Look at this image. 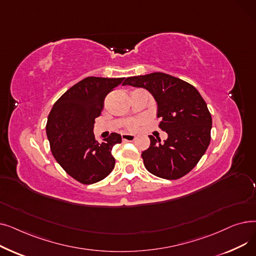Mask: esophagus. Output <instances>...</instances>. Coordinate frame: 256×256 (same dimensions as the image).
Listing matches in <instances>:
<instances>
[{
    "label": "esophagus",
    "instance_id": "1",
    "mask_svg": "<svg viewBox=\"0 0 256 256\" xmlns=\"http://www.w3.org/2000/svg\"><path fill=\"white\" fill-rule=\"evenodd\" d=\"M121 138H122L124 141H128V142H132L136 139V136L132 135V134H126V132H124L121 134Z\"/></svg>",
    "mask_w": 256,
    "mask_h": 256
}]
</instances>
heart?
<instances>
[{
  "mask_svg": "<svg viewBox=\"0 0 256 256\" xmlns=\"http://www.w3.org/2000/svg\"><path fill=\"white\" fill-rule=\"evenodd\" d=\"M141 121H142V119H132V120H130L126 124V128H128V130L136 128V126L141 122Z\"/></svg>",
  "mask_w": 256,
  "mask_h": 256,
  "instance_id": "1",
  "label": "heart"
}]
</instances>
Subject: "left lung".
I'll list each match as a JSON object with an SVG mask.
<instances>
[{"label":"left lung","instance_id":"left-lung-1","mask_svg":"<svg viewBox=\"0 0 256 256\" xmlns=\"http://www.w3.org/2000/svg\"><path fill=\"white\" fill-rule=\"evenodd\" d=\"M122 85L144 88L152 94L160 118L158 128L168 134L164 142L150 136V146L142 152L145 168L165 180L189 173L210 142L212 116L198 90L164 72L130 76Z\"/></svg>","mask_w":256,"mask_h":256}]
</instances>
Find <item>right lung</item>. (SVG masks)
Segmentation results:
<instances>
[{
    "label": "right lung",
    "instance_id": "1",
    "mask_svg": "<svg viewBox=\"0 0 256 256\" xmlns=\"http://www.w3.org/2000/svg\"><path fill=\"white\" fill-rule=\"evenodd\" d=\"M124 80L85 78L67 90L48 114L46 136L52 154L66 173L80 182H98L114 169L112 150L121 143V136L112 132L100 143L94 137L93 128L106 94Z\"/></svg>",
    "mask_w": 256,
    "mask_h": 256
}]
</instances>
